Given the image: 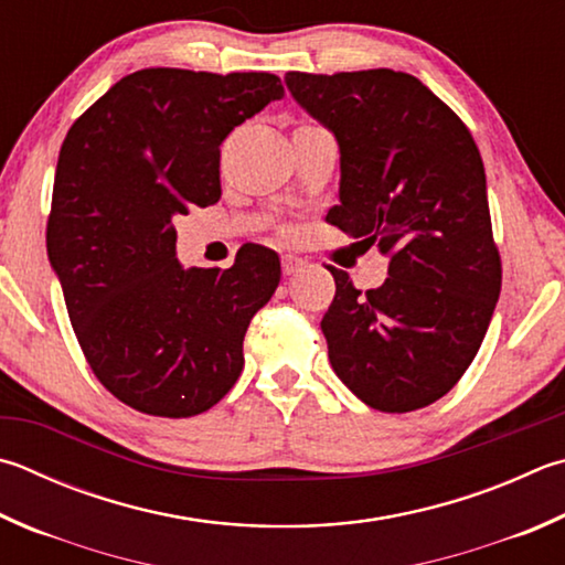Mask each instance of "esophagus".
<instances>
[{
    "label": "esophagus",
    "instance_id": "esophagus-1",
    "mask_svg": "<svg viewBox=\"0 0 565 565\" xmlns=\"http://www.w3.org/2000/svg\"><path fill=\"white\" fill-rule=\"evenodd\" d=\"M303 266H306V262L299 259V256H294V254H284V256H281V269H284L286 276L299 274V271L303 269Z\"/></svg>",
    "mask_w": 565,
    "mask_h": 565
}]
</instances>
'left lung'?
Wrapping results in <instances>:
<instances>
[{
    "label": "left lung",
    "mask_w": 565,
    "mask_h": 565,
    "mask_svg": "<svg viewBox=\"0 0 565 565\" xmlns=\"http://www.w3.org/2000/svg\"><path fill=\"white\" fill-rule=\"evenodd\" d=\"M284 84L338 142V204L326 222L387 259V279L365 294L328 266L335 279L321 321L328 361L381 413L435 403L475 361L501 289L475 140L403 71H289Z\"/></svg>",
    "instance_id": "8db88e82"
}]
</instances>
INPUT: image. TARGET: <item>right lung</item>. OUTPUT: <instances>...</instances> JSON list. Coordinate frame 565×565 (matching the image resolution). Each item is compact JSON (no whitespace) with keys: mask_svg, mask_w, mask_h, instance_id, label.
Returning <instances> with one entry per match:
<instances>
[{"mask_svg":"<svg viewBox=\"0 0 565 565\" xmlns=\"http://www.w3.org/2000/svg\"><path fill=\"white\" fill-rule=\"evenodd\" d=\"M279 98L274 74L142 68L61 146L49 262L90 371L132 409L192 417L237 383L279 254L244 244L230 269H184L172 220L220 200L222 140Z\"/></svg>","mask_w":565,"mask_h":565,"instance_id":"1","label":"right lung"}]
</instances>
